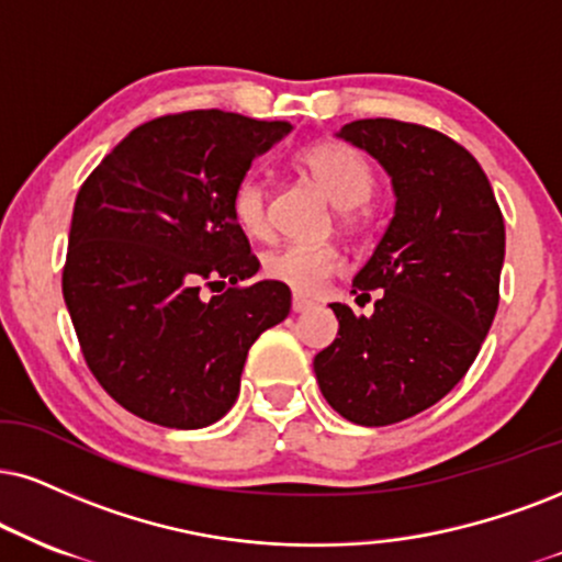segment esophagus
<instances>
[{
	"instance_id": "34e87169",
	"label": "esophagus",
	"mask_w": 562,
	"mask_h": 562,
	"mask_svg": "<svg viewBox=\"0 0 562 562\" xmlns=\"http://www.w3.org/2000/svg\"><path fill=\"white\" fill-rule=\"evenodd\" d=\"M313 307H315L313 300H304V296L294 294V300H292V310H294V313H307V310H313Z\"/></svg>"
}]
</instances>
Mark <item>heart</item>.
<instances>
[{
  "instance_id": "heart-1",
  "label": "heart",
  "mask_w": 562,
  "mask_h": 562,
  "mask_svg": "<svg viewBox=\"0 0 562 562\" xmlns=\"http://www.w3.org/2000/svg\"><path fill=\"white\" fill-rule=\"evenodd\" d=\"M296 161L317 184L328 192L346 218H355V207L364 205L375 192V171L367 158L351 145L338 140H321L307 145ZM232 216L247 237L262 239L270 234L268 190L258 177L239 179L232 195ZM344 268L341 249L334 245H302L292 241L262 258V273L279 281L296 294H317L323 283Z\"/></svg>"
}]
</instances>
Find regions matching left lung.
Instances as JSON below:
<instances>
[{
	"mask_svg": "<svg viewBox=\"0 0 562 562\" xmlns=\"http://www.w3.org/2000/svg\"><path fill=\"white\" fill-rule=\"evenodd\" d=\"M338 137L378 158L396 211L355 276V315L341 302L336 341L315 357L325 401L344 419L385 427L453 391L480 355L501 302L505 224L482 166L438 130L357 120Z\"/></svg>",
	"mask_w": 562,
	"mask_h": 562,
	"instance_id": "1",
	"label": "left lung"
}]
</instances>
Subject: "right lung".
I'll return each instance as SVG.
<instances>
[{"label":"right lung","instance_id":"add662e5","mask_svg":"<svg viewBox=\"0 0 562 562\" xmlns=\"http://www.w3.org/2000/svg\"><path fill=\"white\" fill-rule=\"evenodd\" d=\"M289 122L200 109L135 127L82 182L61 294L82 357L135 417L198 429L239 396L249 346L292 310L232 216L255 156ZM224 293L205 297L202 286Z\"/></svg>","mask_w":562,"mask_h":562}]
</instances>
